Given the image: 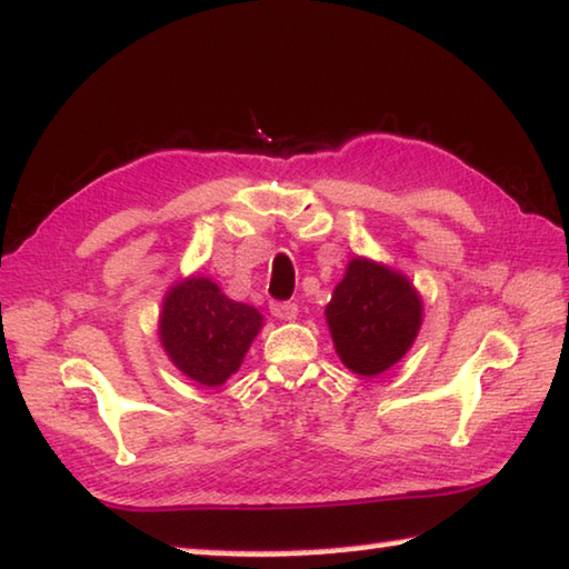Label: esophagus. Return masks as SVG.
<instances>
[{"label":"esophagus","instance_id":"obj_1","mask_svg":"<svg viewBox=\"0 0 569 569\" xmlns=\"http://www.w3.org/2000/svg\"><path fill=\"white\" fill-rule=\"evenodd\" d=\"M270 313H273L276 319H296V313H299V307H296L293 301H270Z\"/></svg>","mask_w":569,"mask_h":569}]
</instances>
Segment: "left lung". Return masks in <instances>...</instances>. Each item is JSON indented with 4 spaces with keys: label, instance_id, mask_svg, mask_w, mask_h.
I'll use <instances>...</instances> for the list:
<instances>
[{
    "label": "left lung",
    "instance_id": "obj_1",
    "mask_svg": "<svg viewBox=\"0 0 569 569\" xmlns=\"http://www.w3.org/2000/svg\"><path fill=\"white\" fill-rule=\"evenodd\" d=\"M337 355L358 376H378L409 352L421 327V299L401 273L355 258L327 303Z\"/></svg>",
    "mask_w": 569,
    "mask_h": 569
}]
</instances>
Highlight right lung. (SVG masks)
Instances as JSON below:
<instances>
[{
	"label": "right lung",
	"mask_w": 569,
	"mask_h": 569,
	"mask_svg": "<svg viewBox=\"0 0 569 569\" xmlns=\"http://www.w3.org/2000/svg\"><path fill=\"white\" fill-rule=\"evenodd\" d=\"M262 327L258 309L237 303L209 278L173 286L160 313V342L173 366L201 386H222Z\"/></svg>",
	"instance_id": "obj_1"
}]
</instances>
